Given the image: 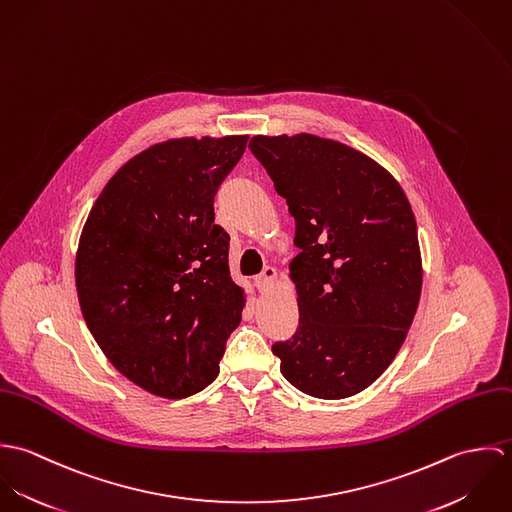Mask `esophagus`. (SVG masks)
Instances as JSON below:
<instances>
[{"label": "esophagus", "mask_w": 512, "mask_h": 512, "mask_svg": "<svg viewBox=\"0 0 512 512\" xmlns=\"http://www.w3.org/2000/svg\"><path fill=\"white\" fill-rule=\"evenodd\" d=\"M276 278H278V272H276V268H272V266H266L264 270H262V274H258L256 276V286H258V290H262V292H266L274 282H276Z\"/></svg>", "instance_id": "1"}]
</instances>
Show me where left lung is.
<instances>
[{
    "label": "left lung",
    "instance_id": "obj_1",
    "mask_svg": "<svg viewBox=\"0 0 512 512\" xmlns=\"http://www.w3.org/2000/svg\"><path fill=\"white\" fill-rule=\"evenodd\" d=\"M295 219L290 264L299 325L272 345L297 390L339 400L368 388L400 351L422 292L412 207L365 153L309 134L254 136Z\"/></svg>",
    "mask_w": 512,
    "mask_h": 512
}]
</instances>
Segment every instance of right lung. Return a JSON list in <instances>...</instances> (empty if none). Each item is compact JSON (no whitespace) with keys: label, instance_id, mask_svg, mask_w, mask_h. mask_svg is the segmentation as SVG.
<instances>
[{"label":"right lung","instance_id":"obj_1","mask_svg":"<svg viewBox=\"0 0 512 512\" xmlns=\"http://www.w3.org/2000/svg\"><path fill=\"white\" fill-rule=\"evenodd\" d=\"M248 136L149 147L104 187L82 228L76 292L102 353L128 380L187 398L219 374L244 293L230 280L215 195Z\"/></svg>","mask_w":512,"mask_h":512}]
</instances>
